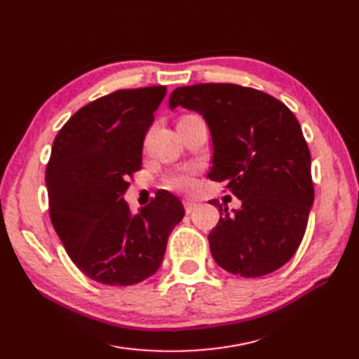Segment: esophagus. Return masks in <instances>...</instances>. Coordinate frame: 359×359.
Here are the masks:
<instances>
[{
	"instance_id": "34e87169",
	"label": "esophagus",
	"mask_w": 359,
	"mask_h": 359,
	"mask_svg": "<svg viewBox=\"0 0 359 359\" xmlns=\"http://www.w3.org/2000/svg\"><path fill=\"white\" fill-rule=\"evenodd\" d=\"M183 206H185V210H187V214H191L192 210H194L196 208H197V203L194 200H189V198H185L183 200Z\"/></svg>"
}]
</instances>
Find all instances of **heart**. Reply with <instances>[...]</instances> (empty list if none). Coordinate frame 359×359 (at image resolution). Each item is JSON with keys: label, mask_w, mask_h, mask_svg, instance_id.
<instances>
[{"label": "heart", "mask_w": 359, "mask_h": 359, "mask_svg": "<svg viewBox=\"0 0 359 359\" xmlns=\"http://www.w3.org/2000/svg\"><path fill=\"white\" fill-rule=\"evenodd\" d=\"M194 168H185L170 177V185L177 189H188L192 185V174H194Z\"/></svg>", "instance_id": "heart-1"}]
</instances>
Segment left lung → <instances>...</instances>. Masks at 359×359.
<instances>
[{
	"label": "left lung",
	"instance_id": "8db88e82",
	"mask_svg": "<svg viewBox=\"0 0 359 359\" xmlns=\"http://www.w3.org/2000/svg\"><path fill=\"white\" fill-rule=\"evenodd\" d=\"M168 104L203 116L214 151L208 177L241 200L231 212L209 201L219 210L208 236L214 261L243 278L280 269L299 249L314 203L311 154L297 118L265 92L232 83L176 88Z\"/></svg>",
	"mask_w": 359,
	"mask_h": 359
}]
</instances>
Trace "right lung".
Wrapping results in <instances>:
<instances>
[{"mask_svg":"<svg viewBox=\"0 0 359 359\" xmlns=\"http://www.w3.org/2000/svg\"><path fill=\"white\" fill-rule=\"evenodd\" d=\"M165 94V86L112 92L72 115L53 142L45 183L54 231L72 262L110 287L158 271L168 236L185 215L168 191L136 214L124 200Z\"/></svg>","mask_w":359,"mask_h":359,"instance_id":"right-lung-1","label":"right lung"}]
</instances>
